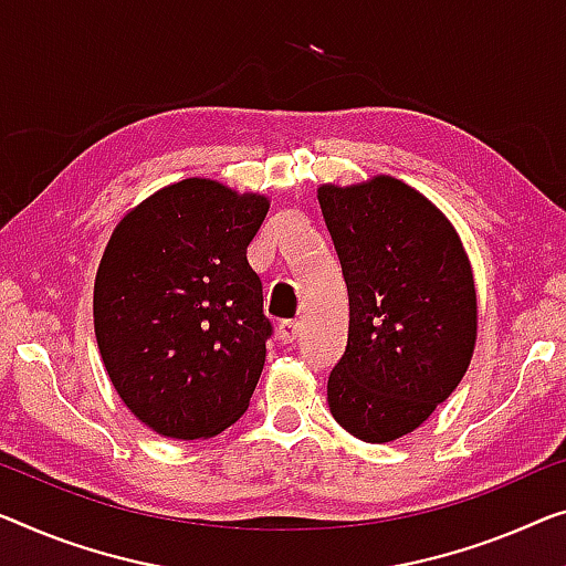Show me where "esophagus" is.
I'll return each mask as SVG.
<instances>
[{
  "instance_id": "34e87169",
  "label": "esophagus",
  "mask_w": 566,
  "mask_h": 566,
  "mask_svg": "<svg viewBox=\"0 0 566 566\" xmlns=\"http://www.w3.org/2000/svg\"><path fill=\"white\" fill-rule=\"evenodd\" d=\"M276 337H280L284 345H290V343L297 340V337H300V323H297V319H284V323L280 325V331H276Z\"/></svg>"
}]
</instances>
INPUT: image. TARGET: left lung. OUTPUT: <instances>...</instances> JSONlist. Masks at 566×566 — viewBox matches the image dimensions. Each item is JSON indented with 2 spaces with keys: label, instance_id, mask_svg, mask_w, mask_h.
<instances>
[{
  "label": "left lung",
  "instance_id": "obj_1",
  "mask_svg": "<svg viewBox=\"0 0 566 566\" xmlns=\"http://www.w3.org/2000/svg\"><path fill=\"white\" fill-rule=\"evenodd\" d=\"M317 202L348 286V345L327 378L345 432L411 434L465 376L478 340L475 276L440 208L391 175L323 182Z\"/></svg>",
  "mask_w": 566,
  "mask_h": 566
}]
</instances>
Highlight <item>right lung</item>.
Returning <instances> with one entry per match:
<instances>
[{
  "label": "right lung",
  "instance_id": "add662e5",
  "mask_svg": "<svg viewBox=\"0 0 566 566\" xmlns=\"http://www.w3.org/2000/svg\"><path fill=\"white\" fill-rule=\"evenodd\" d=\"M272 200L210 177L126 210L94 282L101 360L126 409L170 440H208L249 409L272 325L247 249Z\"/></svg>",
  "mask_w": 566,
  "mask_h": 566
}]
</instances>
